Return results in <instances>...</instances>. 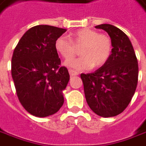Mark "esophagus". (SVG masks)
Returning a JSON list of instances; mask_svg holds the SVG:
<instances>
[{"mask_svg": "<svg viewBox=\"0 0 146 146\" xmlns=\"http://www.w3.org/2000/svg\"><path fill=\"white\" fill-rule=\"evenodd\" d=\"M68 71H69V74H70L71 76H75V75H79V73L77 71H74V70H71V69H69Z\"/></svg>", "mask_w": 146, "mask_h": 146, "instance_id": "esophagus-1", "label": "esophagus"}]
</instances>
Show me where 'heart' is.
<instances>
[{"label":"heart","instance_id":"b5f03b06","mask_svg":"<svg viewBox=\"0 0 146 146\" xmlns=\"http://www.w3.org/2000/svg\"><path fill=\"white\" fill-rule=\"evenodd\" d=\"M80 58L66 62V66L76 70H89L92 66L101 67L106 64L111 56L112 41L107 34H99L98 31L81 28L71 32L69 38L65 36L58 37L54 42V49L66 61L71 60L80 48Z\"/></svg>","mask_w":146,"mask_h":146}]
</instances>
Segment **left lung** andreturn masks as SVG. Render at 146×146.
Returning <instances> with one entry per match:
<instances>
[{
  "label": "left lung",
  "mask_w": 146,
  "mask_h": 146,
  "mask_svg": "<svg viewBox=\"0 0 146 146\" xmlns=\"http://www.w3.org/2000/svg\"><path fill=\"white\" fill-rule=\"evenodd\" d=\"M96 28L111 37L112 54L105 65L80 77L90 108L98 116L111 117L123 112L133 98L138 81V63L133 45L122 30L109 24Z\"/></svg>",
  "instance_id": "left-lung-1"
}]
</instances>
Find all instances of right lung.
Instances as JSON below:
<instances>
[{"label": "right lung", "instance_id": "add662e5", "mask_svg": "<svg viewBox=\"0 0 146 146\" xmlns=\"http://www.w3.org/2000/svg\"><path fill=\"white\" fill-rule=\"evenodd\" d=\"M66 29L47 25L30 28L13 50L11 72L17 96L31 115L46 117L62 106V90L70 75L54 49L56 39Z\"/></svg>", "mask_w": 146, "mask_h": 146}]
</instances>
